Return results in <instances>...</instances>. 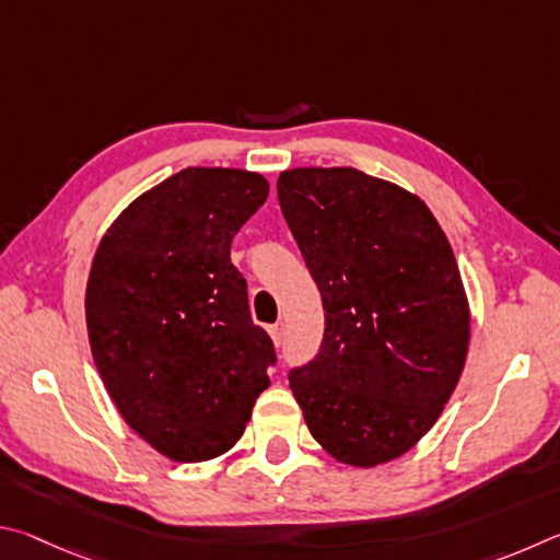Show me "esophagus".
Returning <instances> with one entry per match:
<instances>
[{
  "label": "esophagus",
  "mask_w": 560,
  "mask_h": 560,
  "mask_svg": "<svg viewBox=\"0 0 560 560\" xmlns=\"http://www.w3.org/2000/svg\"><path fill=\"white\" fill-rule=\"evenodd\" d=\"M270 337H272V341H275V345H282V339H285V325H282V322H278V325H272L270 329Z\"/></svg>",
  "instance_id": "1"
}]
</instances>
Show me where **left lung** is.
Here are the masks:
<instances>
[{"mask_svg": "<svg viewBox=\"0 0 560 560\" xmlns=\"http://www.w3.org/2000/svg\"><path fill=\"white\" fill-rule=\"evenodd\" d=\"M278 199L325 307L290 388L339 463L408 453L463 374L469 310L455 253L418 196L351 166L282 172Z\"/></svg>", "mask_w": 560, "mask_h": 560, "instance_id": "obj_1", "label": "left lung"}]
</instances>
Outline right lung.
Segmentation results:
<instances>
[{
  "instance_id": "1",
  "label": "right lung",
  "mask_w": 560,
  "mask_h": 560,
  "mask_svg": "<svg viewBox=\"0 0 560 560\" xmlns=\"http://www.w3.org/2000/svg\"><path fill=\"white\" fill-rule=\"evenodd\" d=\"M260 174L189 166L117 215L85 290L95 366L137 435L176 463L223 455L275 366L272 339L231 262L268 199Z\"/></svg>"
}]
</instances>
